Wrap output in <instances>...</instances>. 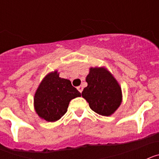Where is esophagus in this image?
<instances>
[{
    "mask_svg": "<svg viewBox=\"0 0 159 159\" xmlns=\"http://www.w3.org/2000/svg\"><path fill=\"white\" fill-rule=\"evenodd\" d=\"M77 89H78V91L80 92H82V91H83V86H79V87H77Z\"/></svg>",
    "mask_w": 159,
    "mask_h": 159,
    "instance_id": "esophagus-1",
    "label": "esophagus"
}]
</instances>
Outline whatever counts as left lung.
I'll return each instance as SVG.
<instances>
[{"label": "left lung", "mask_w": 159, "mask_h": 159, "mask_svg": "<svg viewBox=\"0 0 159 159\" xmlns=\"http://www.w3.org/2000/svg\"><path fill=\"white\" fill-rule=\"evenodd\" d=\"M86 82L82 96L91 109L101 116H111L122 102V90L117 80L105 67H91Z\"/></svg>", "instance_id": "1"}]
</instances>
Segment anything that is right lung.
I'll return each instance as SVG.
<instances>
[{"mask_svg": "<svg viewBox=\"0 0 159 159\" xmlns=\"http://www.w3.org/2000/svg\"><path fill=\"white\" fill-rule=\"evenodd\" d=\"M81 96L69 80L60 78L57 71L48 73L38 87L34 96L36 113L48 122L57 121L67 112L70 101Z\"/></svg>", "mask_w": 159, "mask_h": 159, "instance_id": "add662e5", "label": "right lung"}]
</instances>
